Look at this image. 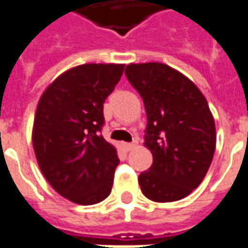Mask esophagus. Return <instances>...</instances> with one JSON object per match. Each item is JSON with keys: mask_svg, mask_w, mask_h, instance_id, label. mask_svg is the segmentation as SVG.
<instances>
[{"mask_svg": "<svg viewBox=\"0 0 248 248\" xmlns=\"http://www.w3.org/2000/svg\"><path fill=\"white\" fill-rule=\"evenodd\" d=\"M122 146H124V149L126 152H129V151H131L136 146V144L134 142H124V144H122Z\"/></svg>", "mask_w": 248, "mask_h": 248, "instance_id": "obj_1", "label": "esophagus"}]
</instances>
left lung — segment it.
<instances>
[{"label":"left lung","instance_id":"obj_1","mask_svg":"<svg viewBox=\"0 0 248 248\" xmlns=\"http://www.w3.org/2000/svg\"><path fill=\"white\" fill-rule=\"evenodd\" d=\"M124 75L142 97L145 146L153 163L138 183L155 202L179 201L200 186L215 149L216 127L208 102L186 76L160 62L130 63Z\"/></svg>","mask_w":248,"mask_h":248}]
</instances>
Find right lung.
Instances as JSON below:
<instances>
[{
	"label": "right lung",
	"instance_id": "add662e5",
	"mask_svg": "<svg viewBox=\"0 0 248 248\" xmlns=\"http://www.w3.org/2000/svg\"><path fill=\"white\" fill-rule=\"evenodd\" d=\"M124 67H72L47 87L38 103L32 144L40 171L58 194L78 205H93L111 193L119 159L117 149L100 134L103 104Z\"/></svg>",
	"mask_w": 248,
	"mask_h": 248
}]
</instances>
